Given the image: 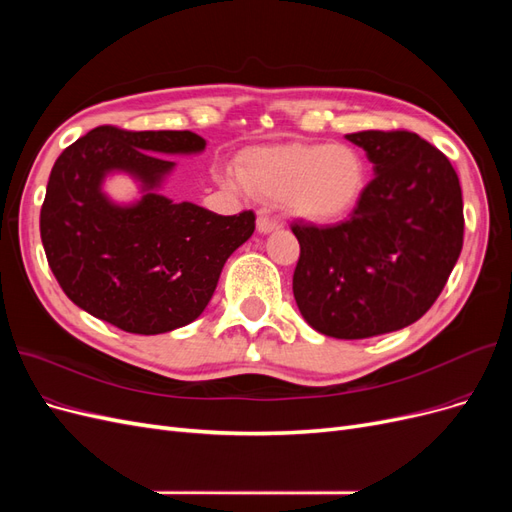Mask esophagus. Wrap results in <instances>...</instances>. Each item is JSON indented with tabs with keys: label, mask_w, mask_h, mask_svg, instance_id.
<instances>
[{
	"label": "esophagus",
	"mask_w": 512,
	"mask_h": 512,
	"mask_svg": "<svg viewBox=\"0 0 512 512\" xmlns=\"http://www.w3.org/2000/svg\"><path fill=\"white\" fill-rule=\"evenodd\" d=\"M280 226H282L280 220H275L273 215H267V213H260L256 220V228H258V232H262V235H267V232H273Z\"/></svg>",
	"instance_id": "1"
}]
</instances>
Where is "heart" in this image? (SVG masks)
I'll list each match as a JSON object with an SVG mask.
<instances>
[{
	"instance_id": "heart-1",
	"label": "heart",
	"mask_w": 512,
	"mask_h": 512,
	"mask_svg": "<svg viewBox=\"0 0 512 512\" xmlns=\"http://www.w3.org/2000/svg\"><path fill=\"white\" fill-rule=\"evenodd\" d=\"M239 179L247 192L282 200L286 209L309 222H335L361 203L367 188V162L350 145L288 143L247 149L239 158ZM237 188L239 181L224 177Z\"/></svg>"
}]
</instances>
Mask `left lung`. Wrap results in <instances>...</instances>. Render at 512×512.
Returning a JSON list of instances; mask_svg holds the SVG:
<instances>
[{
  "label": "left lung",
  "mask_w": 512,
  "mask_h": 512,
  "mask_svg": "<svg viewBox=\"0 0 512 512\" xmlns=\"http://www.w3.org/2000/svg\"><path fill=\"white\" fill-rule=\"evenodd\" d=\"M374 164L350 218L294 222L301 254L294 301L312 329L365 339L416 322L436 303L463 245V200L453 164L408 130L346 134Z\"/></svg>",
  "instance_id": "obj_1"
}]
</instances>
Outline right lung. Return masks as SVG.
<instances>
[{"label":"right lung","mask_w":512,"mask_h":512,"mask_svg":"<svg viewBox=\"0 0 512 512\" xmlns=\"http://www.w3.org/2000/svg\"><path fill=\"white\" fill-rule=\"evenodd\" d=\"M205 145L190 130L100 126L64 149L46 185L40 237L74 305L138 335L185 327L205 312L224 262L256 228L254 211L218 215L158 192L175 168L164 156L200 153ZM115 169L142 181L141 201L107 200L101 181Z\"/></svg>","instance_id":"add662e5"}]
</instances>
